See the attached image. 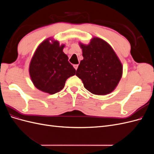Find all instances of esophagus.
I'll use <instances>...</instances> for the list:
<instances>
[{
  "label": "esophagus",
  "mask_w": 154,
  "mask_h": 154,
  "mask_svg": "<svg viewBox=\"0 0 154 154\" xmlns=\"http://www.w3.org/2000/svg\"><path fill=\"white\" fill-rule=\"evenodd\" d=\"M73 67H74V69H75L76 70H77V69H78V64H75V65H74Z\"/></svg>",
  "instance_id": "obj_1"
}]
</instances>
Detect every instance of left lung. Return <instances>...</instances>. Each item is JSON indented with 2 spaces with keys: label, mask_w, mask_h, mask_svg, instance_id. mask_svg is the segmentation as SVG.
<instances>
[{
  "label": "left lung",
  "mask_w": 154,
  "mask_h": 154,
  "mask_svg": "<svg viewBox=\"0 0 154 154\" xmlns=\"http://www.w3.org/2000/svg\"><path fill=\"white\" fill-rule=\"evenodd\" d=\"M83 59L76 75L82 80L87 91L96 95H106L112 92L122 78L123 66L111 46L94 37L89 44L80 43Z\"/></svg>",
  "instance_id": "left-lung-1"
}]
</instances>
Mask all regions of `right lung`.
<instances>
[{"label":"right lung","mask_w":154,"mask_h":154,"mask_svg":"<svg viewBox=\"0 0 154 154\" xmlns=\"http://www.w3.org/2000/svg\"><path fill=\"white\" fill-rule=\"evenodd\" d=\"M46 39L36 49L29 64L32 82L41 91L54 94L61 91L67 78L76 74V70L63 52L65 45L57 40Z\"/></svg>","instance_id":"1"}]
</instances>
